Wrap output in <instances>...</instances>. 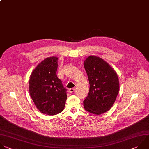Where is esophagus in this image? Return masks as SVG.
Wrapping results in <instances>:
<instances>
[{
    "instance_id": "esophagus-1",
    "label": "esophagus",
    "mask_w": 149,
    "mask_h": 149,
    "mask_svg": "<svg viewBox=\"0 0 149 149\" xmlns=\"http://www.w3.org/2000/svg\"><path fill=\"white\" fill-rule=\"evenodd\" d=\"M75 89H76V87L70 88H69V92H70V93H72V92H73L75 91Z\"/></svg>"
}]
</instances>
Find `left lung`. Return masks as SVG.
Instances as JSON below:
<instances>
[{
	"label": "left lung",
	"instance_id": "1",
	"mask_svg": "<svg viewBox=\"0 0 149 149\" xmlns=\"http://www.w3.org/2000/svg\"><path fill=\"white\" fill-rule=\"evenodd\" d=\"M90 88L83 101L86 111L101 114L109 110L119 91V81L115 70L103 59L88 56L84 62Z\"/></svg>",
	"mask_w": 149,
	"mask_h": 149
}]
</instances>
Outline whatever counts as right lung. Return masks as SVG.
I'll list each match as a JSON object with an SVG mask.
<instances>
[{
  "mask_svg": "<svg viewBox=\"0 0 149 149\" xmlns=\"http://www.w3.org/2000/svg\"><path fill=\"white\" fill-rule=\"evenodd\" d=\"M58 58L49 57L33 70L29 79V93L38 109L47 115L62 112L67 99L66 88L56 74Z\"/></svg>",
  "mask_w": 149,
  "mask_h": 149,
  "instance_id": "right-lung-1",
  "label": "right lung"
}]
</instances>
